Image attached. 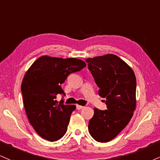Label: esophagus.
<instances>
[{"label": "esophagus", "mask_w": 160, "mask_h": 160, "mask_svg": "<svg viewBox=\"0 0 160 160\" xmlns=\"http://www.w3.org/2000/svg\"><path fill=\"white\" fill-rule=\"evenodd\" d=\"M84 108V106H82V105H79V104H77L76 105V108L78 110H81V109H82V108Z\"/></svg>", "instance_id": "1"}]
</instances>
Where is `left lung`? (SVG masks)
Segmentation results:
<instances>
[{
	"mask_svg": "<svg viewBox=\"0 0 160 160\" xmlns=\"http://www.w3.org/2000/svg\"><path fill=\"white\" fill-rule=\"evenodd\" d=\"M86 62L99 88L98 95L106 98L108 108H94L88 131L96 141L108 142L127 126L133 115L137 79L131 67L113 54L88 58Z\"/></svg>",
	"mask_w": 160,
	"mask_h": 160,
	"instance_id": "8db88e82",
	"label": "left lung"
}]
</instances>
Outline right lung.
<instances>
[{"instance_id":"right-lung-1","label":"right lung","mask_w":160,"mask_h":160,"mask_svg":"<svg viewBox=\"0 0 160 160\" xmlns=\"http://www.w3.org/2000/svg\"><path fill=\"white\" fill-rule=\"evenodd\" d=\"M86 66L76 58L41 56L27 71L21 83L24 109L29 122L38 134L47 140L61 139L68 130L70 115L76 105L56 100L65 95L61 84L70 73Z\"/></svg>"}]
</instances>
